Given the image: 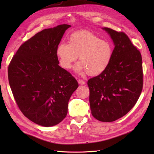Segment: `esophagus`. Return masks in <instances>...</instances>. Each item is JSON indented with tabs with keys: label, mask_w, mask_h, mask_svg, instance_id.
<instances>
[{
	"label": "esophagus",
	"mask_w": 154,
	"mask_h": 154,
	"mask_svg": "<svg viewBox=\"0 0 154 154\" xmlns=\"http://www.w3.org/2000/svg\"><path fill=\"white\" fill-rule=\"evenodd\" d=\"M78 83H79V84H80V85H85V81L83 79H79V80H78Z\"/></svg>",
	"instance_id": "obj_1"
}]
</instances>
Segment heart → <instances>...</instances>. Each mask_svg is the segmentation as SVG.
Here are the masks:
<instances>
[{
	"mask_svg": "<svg viewBox=\"0 0 154 154\" xmlns=\"http://www.w3.org/2000/svg\"><path fill=\"white\" fill-rule=\"evenodd\" d=\"M56 55L65 69H71L79 56L80 62L76 65V71L96 76L109 67L113 56V46L90 31L79 30L69 35V44L61 42L57 45Z\"/></svg>",
	"mask_w": 154,
	"mask_h": 154,
	"instance_id": "heart-1",
	"label": "heart"
}]
</instances>
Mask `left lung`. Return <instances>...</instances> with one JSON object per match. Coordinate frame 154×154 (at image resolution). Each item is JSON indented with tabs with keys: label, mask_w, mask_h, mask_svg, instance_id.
Segmentation results:
<instances>
[{
	"label": "left lung",
	"mask_w": 154,
	"mask_h": 154,
	"mask_svg": "<svg viewBox=\"0 0 154 154\" xmlns=\"http://www.w3.org/2000/svg\"><path fill=\"white\" fill-rule=\"evenodd\" d=\"M114 48L109 67L87 82L91 114L101 122L124 116L138 101L143 88L142 60L140 51L122 32L103 28Z\"/></svg>",
	"instance_id": "left-lung-1"
}]
</instances>
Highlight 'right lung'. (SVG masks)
Wrapping results in <instances>:
<instances>
[{
  "mask_svg": "<svg viewBox=\"0 0 154 154\" xmlns=\"http://www.w3.org/2000/svg\"><path fill=\"white\" fill-rule=\"evenodd\" d=\"M68 24L45 29L19 48L8 65L10 87L23 114L45 127L61 122L67 114L77 80L59 65L56 48Z\"/></svg>",
  "mask_w": 154,
  "mask_h": 154,
  "instance_id": "obj_1",
  "label": "right lung"
}]
</instances>
